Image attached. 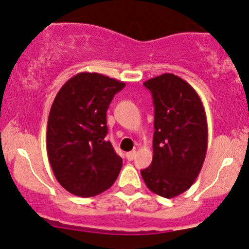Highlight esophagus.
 <instances>
[{
    "label": "esophagus",
    "mask_w": 249,
    "mask_h": 249,
    "mask_svg": "<svg viewBox=\"0 0 249 249\" xmlns=\"http://www.w3.org/2000/svg\"><path fill=\"white\" fill-rule=\"evenodd\" d=\"M136 156V150H132V151H129V153H126V159L129 160V161H132L133 159H135Z\"/></svg>",
    "instance_id": "1"
}]
</instances>
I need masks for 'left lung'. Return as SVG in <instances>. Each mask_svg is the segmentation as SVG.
Here are the masks:
<instances>
[{
    "instance_id": "8db88e82",
    "label": "left lung",
    "mask_w": 249,
    "mask_h": 249,
    "mask_svg": "<svg viewBox=\"0 0 249 249\" xmlns=\"http://www.w3.org/2000/svg\"><path fill=\"white\" fill-rule=\"evenodd\" d=\"M143 85L155 106L154 156L141 171L146 187L163 198L187 191L197 179L208 149V123L197 91L181 77L162 74Z\"/></svg>"
}]
</instances>
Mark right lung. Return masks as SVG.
<instances>
[{"mask_svg":"<svg viewBox=\"0 0 249 249\" xmlns=\"http://www.w3.org/2000/svg\"><path fill=\"white\" fill-rule=\"evenodd\" d=\"M125 83L96 72L68 80L50 109L49 162L57 181L78 197H94L114 184L123 160L106 141V112Z\"/></svg>","mask_w":249,"mask_h":249,"instance_id":"add662e5","label":"right lung"}]
</instances>
